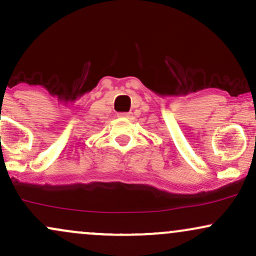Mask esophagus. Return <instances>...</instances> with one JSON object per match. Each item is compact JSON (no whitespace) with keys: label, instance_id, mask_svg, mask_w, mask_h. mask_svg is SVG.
Instances as JSON below:
<instances>
[{"label":"esophagus","instance_id":"obj_1","mask_svg":"<svg viewBox=\"0 0 256 256\" xmlns=\"http://www.w3.org/2000/svg\"><path fill=\"white\" fill-rule=\"evenodd\" d=\"M119 118L122 119H130L131 118V113H118Z\"/></svg>","mask_w":256,"mask_h":256}]
</instances>
